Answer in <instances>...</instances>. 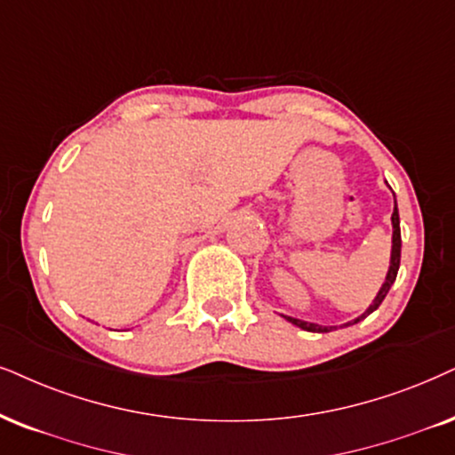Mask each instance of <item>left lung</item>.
Instances as JSON below:
<instances>
[{
  "label": "left lung",
  "instance_id": "8db88e82",
  "mask_svg": "<svg viewBox=\"0 0 455 455\" xmlns=\"http://www.w3.org/2000/svg\"><path fill=\"white\" fill-rule=\"evenodd\" d=\"M395 195V193H393ZM390 222H393V247H390V267H388V273H387V279H384V283L380 287V291H378L376 298H373L370 307H367L365 313H361L359 317L348 321V323L344 325H355L359 323V321H363L367 315H371L373 310L380 307L384 298H387L390 285L395 283L396 279V273H399V264H401V227H399V210H396V201H395V210H393V216H390ZM281 317L290 321L291 325H298L300 330L304 331H315V333H325V331H331L330 325H319V323H310V321H302V319H296V317H287V315H281Z\"/></svg>",
  "mask_w": 455,
  "mask_h": 455
}]
</instances>
